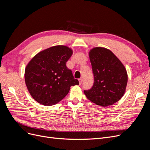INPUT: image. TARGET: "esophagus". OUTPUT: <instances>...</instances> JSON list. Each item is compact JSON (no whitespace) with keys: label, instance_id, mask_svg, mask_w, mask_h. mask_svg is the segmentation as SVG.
<instances>
[{"label":"esophagus","instance_id":"obj_1","mask_svg":"<svg viewBox=\"0 0 150 150\" xmlns=\"http://www.w3.org/2000/svg\"><path fill=\"white\" fill-rule=\"evenodd\" d=\"M79 84H81L82 83V82H83V79H82V78H80V79L79 80Z\"/></svg>","mask_w":150,"mask_h":150}]
</instances>
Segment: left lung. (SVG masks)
<instances>
[{"mask_svg": "<svg viewBox=\"0 0 150 150\" xmlns=\"http://www.w3.org/2000/svg\"><path fill=\"white\" fill-rule=\"evenodd\" d=\"M89 56L94 82L93 87L84 90V93L96 105H113L125 93L127 83L125 67L111 51L105 48H94Z\"/></svg>", "mask_w": 150, "mask_h": 150, "instance_id": "8db88e82", "label": "left lung"}]
</instances>
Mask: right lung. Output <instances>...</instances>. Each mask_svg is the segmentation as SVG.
<instances>
[{"label":"right lung","mask_w":150,"mask_h":150,"mask_svg":"<svg viewBox=\"0 0 150 150\" xmlns=\"http://www.w3.org/2000/svg\"><path fill=\"white\" fill-rule=\"evenodd\" d=\"M73 54L68 47H52L39 52L27 65L24 78L31 96L43 105H53L79 84L66 62Z\"/></svg>","instance_id":"1"}]
</instances>
